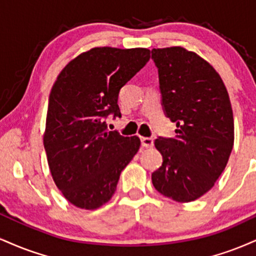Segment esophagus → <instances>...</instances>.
Instances as JSON below:
<instances>
[{"label": "esophagus", "mask_w": 256, "mask_h": 256, "mask_svg": "<svg viewBox=\"0 0 256 256\" xmlns=\"http://www.w3.org/2000/svg\"><path fill=\"white\" fill-rule=\"evenodd\" d=\"M142 146L146 148H152L154 146V140L150 137H140Z\"/></svg>", "instance_id": "obj_1"}]
</instances>
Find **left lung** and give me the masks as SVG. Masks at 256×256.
Returning a JSON list of instances; mask_svg holds the SVG:
<instances>
[{
	"label": "left lung",
	"mask_w": 256,
	"mask_h": 256,
	"mask_svg": "<svg viewBox=\"0 0 256 256\" xmlns=\"http://www.w3.org/2000/svg\"><path fill=\"white\" fill-rule=\"evenodd\" d=\"M164 112L176 137L155 140L163 156L152 174L154 187L178 202L208 192L223 173L234 146L229 94L214 68L182 46L152 48Z\"/></svg>",
	"instance_id": "1"
}]
</instances>
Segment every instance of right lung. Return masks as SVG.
Here are the masks:
<instances>
[{
	"mask_svg": "<svg viewBox=\"0 0 256 256\" xmlns=\"http://www.w3.org/2000/svg\"><path fill=\"white\" fill-rule=\"evenodd\" d=\"M149 60V48H93L70 60L52 86L42 142L54 184L76 208L108 202L140 150V138L108 131L104 119L122 116L120 88Z\"/></svg>",
	"mask_w": 256,
	"mask_h": 256,
	"instance_id": "1",
	"label": "right lung"
}]
</instances>
